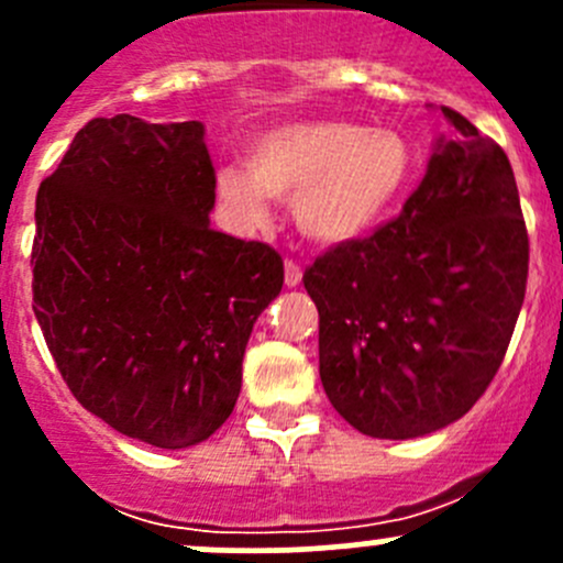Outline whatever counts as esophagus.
<instances>
[{
  "label": "esophagus",
  "mask_w": 563,
  "mask_h": 563,
  "mask_svg": "<svg viewBox=\"0 0 563 563\" xmlns=\"http://www.w3.org/2000/svg\"><path fill=\"white\" fill-rule=\"evenodd\" d=\"M299 280H302V266L294 258H286V286H299Z\"/></svg>",
  "instance_id": "1"
}]
</instances>
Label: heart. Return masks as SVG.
Instances as JSON below:
<instances>
[{
    "label": "heart",
    "instance_id": "b5f03b06",
    "mask_svg": "<svg viewBox=\"0 0 563 563\" xmlns=\"http://www.w3.org/2000/svg\"><path fill=\"white\" fill-rule=\"evenodd\" d=\"M411 176V146L397 130L316 119L258 135L250 144L247 172L223 168L218 190L245 229L269 225L275 198L294 201L305 236L340 245L382 223Z\"/></svg>",
    "mask_w": 563,
    "mask_h": 563
}]
</instances>
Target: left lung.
Listing matches in <instances>:
<instances>
[{
    "mask_svg": "<svg viewBox=\"0 0 563 563\" xmlns=\"http://www.w3.org/2000/svg\"><path fill=\"white\" fill-rule=\"evenodd\" d=\"M452 139L400 214L305 269L318 371L334 411L373 439H417L490 387L528 280V231L501 146L441 106Z\"/></svg>",
    "mask_w": 563,
    "mask_h": 563,
    "instance_id": "obj_1",
    "label": "left lung"
}]
</instances>
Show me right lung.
Listing matches in <instances>:
<instances>
[{
    "instance_id": "add662e5",
    "label": "right lung",
    "mask_w": 563,
    "mask_h": 563,
    "mask_svg": "<svg viewBox=\"0 0 563 563\" xmlns=\"http://www.w3.org/2000/svg\"><path fill=\"white\" fill-rule=\"evenodd\" d=\"M201 122L92 119L37 190L32 294L67 389L161 450L234 411L255 318L280 294L266 242L214 231Z\"/></svg>"
}]
</instances>
